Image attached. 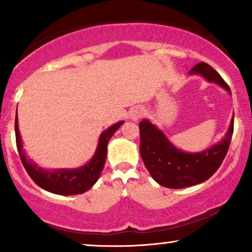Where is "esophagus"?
<instances>
[{"label":"esophagus","instance_id":"esophagus-1","mask_svg":"<svg viewBox=\"0 0 252 252\" xmlns=\"http://www.w3.org/2000/svg\"><path fill=\"white\" fill-rule=\"evenodd\" d=\"M143 115H144V109L141 107H134L131 109L130 112V118L132 120H138Z\"/></svg>","mask_w":252,"mask_h":252}]
</instances>
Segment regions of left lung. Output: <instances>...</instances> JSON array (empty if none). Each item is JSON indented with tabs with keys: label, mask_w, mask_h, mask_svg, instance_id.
<instances>
[{
	"label": "left lung",
	"mask_w": 252,
	"mask_h": 252,
	"mask_svg": "<svg viewBox=\"0 0 252 252\" xmlns=\"http://www.w3.org/2000/svg\"><path fill=\"white\" fill-rule=\"evenodd\" d=\"M231 92L228 84L207 63L190 70ZM140 155L155 182L168 189H183L203 183L219 169L227 154L234 131V120L220 143L201 153H185L169 143L166 137L147 120L139 123Z\"/></svg>",
	"instance_id": "1"
}]
</instances>
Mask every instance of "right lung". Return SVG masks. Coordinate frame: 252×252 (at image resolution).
<instances>
[{
  "label": "right lung",
  "mask_w": 252,
  "mask_h": 252,
  "mask_svg": "<svg viewBox=\"0 0 252 252\" xmlns=\"http://www.w3.org/2000/svg\"><path fill=\"white\" fill-rule=\"evenodd\" d=\"M123 122H119L112 126L101 133L99 138V143L94 157L88 164L82 168L75 170H56V171H47L35 164L30 160H27L25 152L23 151V145L18 129V121H15L16 131V144L18 150L21 163L25 170L33 182L48 192L59 194V195H75L82 194L90 189L97 182L99 176L104 169L106 157H107V144L115 131L121 126Z\"/></svg>",
  "instance_id": "right-lung-1"
}]
</instances>
